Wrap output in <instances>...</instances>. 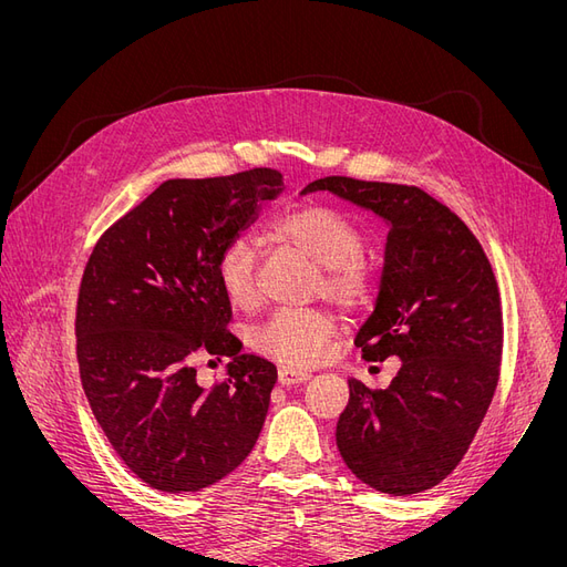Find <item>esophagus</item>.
Instances as JSON below:
<instances>
[{"mask_svg":"<svg viewBox=\"0 0 567 567\" xmlns=\"http://www.w3.org/2000/svg\"><path fill=\"white\" fill-rule=\"evenodd\" d=\"M310 371H302V369H290V367H281L279 369V383L281 385H296V383H305L310 379Z\"/></svg>","mask_w":567,"mask_h":567,"instance_id":"34e87169","label":"esophagus"}]
</instances>
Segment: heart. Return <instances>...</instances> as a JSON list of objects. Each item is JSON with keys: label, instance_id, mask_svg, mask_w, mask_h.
Instances as JSON below:
<instances>
[{"label": "heart", "instance_id": "b5f03b06", "mask_svg": "<svg viewBox=\"0 0 567 567\" xmlns=\"http://www.w3.org/2000/svg\"><path fill=\"white\" fill-rule=\"evenodd\" d=\"M279 244L302 252L319 265L312 293L336 305L340 312L362 315L381 296V271L364 257L367 236L357 221L329 203H302L269 221ZM217 281L229 305L246 310L257 298L255 252L246 238H231L219 250ZM336 336L331 312L279 310L250 333V346L284 367H312Z\"/></svg>", "mask_w": 567, "mask_h": 567}]
</instances>
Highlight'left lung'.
Masks as SVG:
<instances>
[{
	"label": "left lung",
	"instance_id": "1",
	"mask_svg": "<svg viewBox=\"0 0 567 567\" xmlns=\"http://www.w3.org/2000/svg\"><path fill=\"white\" fill-rule=\"evenodd\" d=\"M319 188L364 205L390 225L381 296L354 346L367 362L402 359L385 390L348 381L338 452L373 489L425 492L466 456L499 383V286L466 221L423 188L323 177L305 192Z\"/></svg>",
	"mask_w": 567,
	"mask_h": 567
}]
</instances>
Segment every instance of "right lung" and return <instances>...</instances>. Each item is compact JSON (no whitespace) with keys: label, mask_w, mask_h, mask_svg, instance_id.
Instances as JSON below:
<instances>
[{"label":"right lung","mask_w":567,"mask_h":567,"mask_svg":"<svg viewBox=\"0 0 567 567\" xmlns=\"http://www.w3.org/2000/svg\"><path fill=\"white\" fill-rule=\"evenodd\" d=\"M284 188L279 169L167 179L101 234L82 271L75 352L82 390L115 454L146 485L198 492L260 437L277 367L244 354L221 293L219 250ZM198 353L228 379L195 383Z\"/></svg>","instance_id":"right-lung-1"}]
</instances>
